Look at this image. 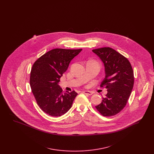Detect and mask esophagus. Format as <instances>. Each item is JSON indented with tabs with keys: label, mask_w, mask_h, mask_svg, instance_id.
<instances>
[{
	"label": "esophagus",
	"mask_w": 154,
	"mask_h": 154,
	"mask_svg": "<svg viewBox=\"0 0 154 154\" xmlns=\"http://www.w3.org/2000/svg\"><path fill=\"white\" fill-rule=\"evenodd\" d=\"M82 93L84 94H86V95H92L93 94L92 92H91V91H82Z\"/></svg>",
	"instance_id": "1"
}]
</instances>
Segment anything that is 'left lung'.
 I'll list each match as a JSON object with an SVG mask.
<instances>
[{"label": "left lung", "instance_id": "8db88e82", "mask_svg": "<svg viewBox=\"0 0 154 154\" xmlns=\"http://www.w3.org/2000/svg\"><path fill=\"white\" fill-rule=\"evenodd\" d=\"M92 51L104 64L106 75L100 87L107 89L106 97L96 109L104 117L115 116L123 110L132 92L134 74L131 64L124 56L110 47Z\"/></svg>", "mask_w": 154, "mask_h": 154}]
</instances>
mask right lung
<instances>
[{
    "mask_svg": "<svg viewBox=\"0 0 154 154\" xmlns=\"http://www.w3.org/2000/svg\"><path fill=\"white\" fill-rule=\"evenodd\" d=\"M82 49L55 48L37 60L32 66L30 85L39 107L52 117H59L72 107L77 93L74 91L63 94L59 85L60 79L70 61Z\"/></svg>",
    "mask_w": 154,
    "mask_h": 154,
    "instance_id": "right-lung-1",
    "label": "right lung"
}]
</instances>
